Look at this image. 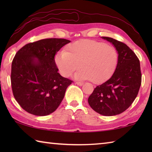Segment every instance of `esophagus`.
Returning <instances> with one entry per match:
<instances>
[{"label": "esophagus", "instance_id": "34e87169", "mask_svg": "<svg viewBox=\"0 0 152 152\" xmlns=\"http://www.w3.org/2000/svg\"><path fill=\"white\" fill-rule=\"evenodd\" d=\"M76 84H78V85H79V86H82V85H83V83H82V82H76Z\"/></svg>", "mask_w": 152, "mask_h": 152}]
</instances>
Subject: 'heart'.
<instances>
[{
    "mask_svg": "<svg viewBox=\"0 0 152 152\" xmlns=\"http://www.w3.org/2000/svg\"><path fill=\"white\" fill-rule=\"evenodd\" d=\"M55 61L64 76L75 74L79 80L101 84L109 80L116 70L119 53L114 46L92 39H80L69 44L66 51L56 56Z\"/></svg>",
    "mask_w": 152,
    "mask_h": 152,
    "instance_id": "1",
    "label": "heart"
}]
</instances>
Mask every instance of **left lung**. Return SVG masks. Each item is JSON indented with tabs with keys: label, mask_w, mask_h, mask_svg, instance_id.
Instances as JSON below:
<instances>
[{
	"label": "left lung",
	"mask_w": 152,
	"mask_h": 152,
	"mask_svg": "<svg viewBox=\"0 0 152 152\" xmlns=\"http://www.w3.org/2000/svg\"><path fill=\"white\" fill-rule=\"evenodd\" d=\"M102 38L114 45L119 61L111 78L94 88L88 102L96 113L113 116L127 110L137 97L141 84L140 62L125 43L111 37Z\"/></svg>",
	"instance_id": "1"
}]
</instances>
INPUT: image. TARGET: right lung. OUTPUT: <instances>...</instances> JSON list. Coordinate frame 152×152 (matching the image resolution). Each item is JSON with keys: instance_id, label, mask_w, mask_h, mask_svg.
<instances>
[{"instance_id": "add662e5", "label": "right lung", "mask_w": 152, "mask_h": 152, "mask_svg": "<svg viewBox=\"0 0 152 152\" xmlns=\"http://www.w3.org/2000/svg\"><path fill=\"white\" fill-rule=\"evenodd\" d=\"M70 41L41 39L27 43L12 61V94L21 108L30 114L45 116L54 112L72 81L58 72L55 55Z\"/></svg>"}]
</instances>
